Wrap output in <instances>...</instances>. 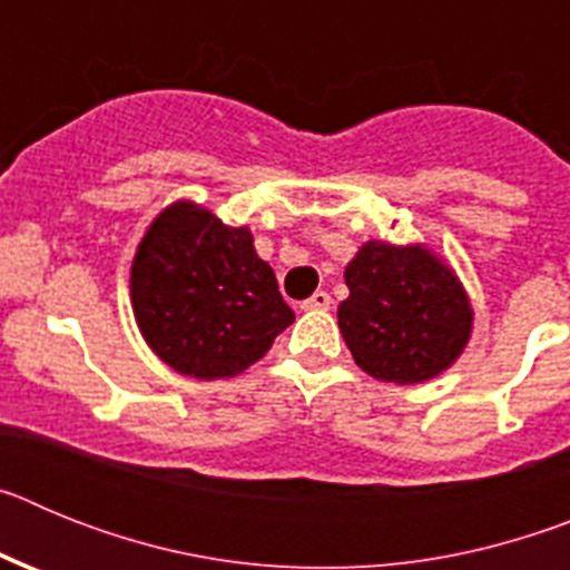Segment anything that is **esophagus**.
Returning <instances> with one entry per match:
<instances>
[{
    "label": "esophagus",
    "instance_id": "obj_1",
    "mask_svg": "<svg viewBox=\"0 0 570 570\" xmlns=\"http://www.w3.org/2000/svg\"><path fill=\"white\" fill-rule=\"evenodd\" d=\"M331 308V296L325 291H316L311 299L302 302V311H328Z\"/></svg>",
    "mask_w": 570,
    "mask_h": 570
}]
</instances>
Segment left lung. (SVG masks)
<instances>
[{"label":"left lung","mask_w":570,"mask_h":570,"mask_svg":"<svg viewBox=\"0 0 570 570\" xmlns=\"http://www.w3.org/2000/svg\"><path fill=\"white\" fill-rule=\"evenodd\" d=\"M340 331L356 365L374 380L414 385L454 365L473 311L460 279L422 245L367 242L345 268Z\"/></svg>","instance_id":"1"}]
</instances>
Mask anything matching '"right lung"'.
Listing matches in <instances>:
<instances>
[{
    "label": "right lung",
    "mask_w": 570,
    "mask_h": 570,
    "mask_svg": "<svg viewBox=\"0 0 570 570\" xmlns=\"http://www.w3.org/2000/svg\"><path fill=\"white\" fill-rule=\"evenodd\" d=\"M130 302L154 354L194 380L242 374L294 322L250 230L194 203L165 208L139 242Z\"/></svg>",
    "instance_id": "add662e5"
}]
</instances>
